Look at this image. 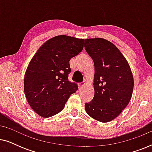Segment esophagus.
Segmentation results:
<instances>
[{"instance_id":"esophagus-1","label":"esophagus","mask_w":152,"mask_h":152,"mask_svg":"<svg viewBox=\"0 0 152 152\" xmlns=\"http://www.w3.org/2000/svg\"><path fill=\"white\" fill-rule=\"evenodd\" d=\"M84 82L80 83V84H79V88H83V86H84Z\"/></svg>"}]
</instances>
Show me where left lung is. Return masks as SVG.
I'll use <instances>...</instances> for the list:
<instances>
[{
    "instance_id": "left-lung-1",
    "label": "left lung",
    "mask_w": 152,
    "mask_h": 152,
    "mask_svg": "<svg viewBox=\"0 0 152 152\" xmlns=\"http://www.w3.org/2000/svg\"><path fill=\"white\" fill-rule=\"evenodd\" d=\"M84 48L95 66V95L85 104V109L95 120L110 122L121 113L132 98V70L121 52L106 39H86Z\"/></svg>"
}]
</instances>
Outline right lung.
Masks as SVG:
<instances>
[{"mask_svg":"<svg viewBox=\"0 0 152 152\" xmlns=\"http://www.w3.org/2000/svg\"><path fill=\"white\" fill-rule=\"evenodd\" d=\"M84 39L59 35L41 45L27 68L24 92L31 108L43 118L61 111L78 89L68 80L70 60L82 51Z\"/></svg>","mask_w":152,"mask_h":152,"instance_id":"add662e5","label":"right lung"}]
</instances>
